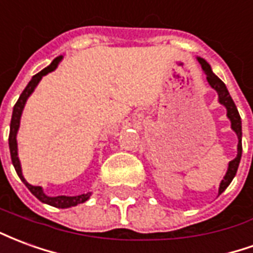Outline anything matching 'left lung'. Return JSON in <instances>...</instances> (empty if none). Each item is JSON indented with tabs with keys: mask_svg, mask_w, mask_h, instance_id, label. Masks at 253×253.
<instances>
[{
	"mask_svg": "<svg viewBox=\"0 0 253 253\" xmlns=\"http://www.w3.org/2000/svg\"><path fill=\"white\" fill-rule=\"evenodd\" d=\"M196 59H198V62L201 63L202 70L206 73L207 83L210 84V86H211L212 89L217 90L218 101L222 105H225V108H226V116H228L229 121L232 123V130L237 134V138H239V143H237V156H236V159L232 160V161L229 163L226 175L223 176V180L221 181V184H219V190H218V195H219V194H222L223 191L228 188L229 184L232 183L233 177L236 176V172H237V168H239L240 160H241V153H243V145H241V135H243V132H241V118H240L239 111H237V107L234 104L233 99H232L230 94H229L228 89H226V85L212 73L210 65H209L203 58L198 57Z\"/></svg>",
	"mask_w": 253,
	"mask_h": 253,
	"instance_id": "8db88e82",
	"label": "left lung"
}]
</instances>
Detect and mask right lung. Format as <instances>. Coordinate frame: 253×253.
Returning a JSON list of instances; mask_svg holds the SVG:
<instances>
[{
  "mask_svg": "<svg viewBox=\"0 0 253 253\" xmlns=\"http://www.w3.org/2000/svg\"><path fill=\"white\" fill-rule=\"evenodd\" d=\"M62 55L61 57L55 58L50 66H47L46 69H43L42 72H39L38 74H35L34 77L31 78V81L28 83V85L25 86V89L23 90V93L20 94L17 103L14 104L13 107V114H12V121H10V132H9V149H10V159H12V164H13L14 169L17 172V175L21 179V181L24 183L27 188L34 194V195L39 199L43 203H47L50 206L58 207V209H67V207L77 206L80 203H84L86 202L92 195V192H86V194H81V195L77 196H47L44 192H43V188L39 186H32L30 183H27V180L23 176V172H21V165H20L19 156H17V139H16V135H17V131H19L20 127V119H21V114H23V110H24V105L27 103V99L30 97L32 92L35 90L36 85L39 84V81L42 80L43 76H46L48 73L54 72L57 69L58 63L62 61Z\"/></svg>",
  "mask_w": 253,
  "mask_h": 253,
  "instance_id": "add662e5",
  "label": "right lung"
}]
</instances>
